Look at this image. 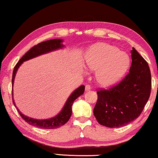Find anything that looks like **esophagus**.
Returning <instances> with one entry per match:
<instances>
[{"label":"esophagus","instance_id":"esophagus-1","mask_svg":"<svg viewBox=\"0 0 158 158\" xmlns=\"http://www.w3.org/2000/svg\"><path fill=\"white\" fill-rule=\"evenodd\" d=\"M91 89V87H90V85L89 84H87V85H85V91H88V90H90Z\"/></svg>","mask_w":158,"mask_h":158}]
</instances>
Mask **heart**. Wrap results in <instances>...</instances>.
I'll use <instances>...</instances> for the list:
<instances>
[{
    "label": "heart",
    "instance_id": "obj_1",
    "mask_svg": "<svg viewBox=\"0 0 158 158\" xmlns=\"http://www.w3.org/2000/svg\"><path fill=\"white\" fill-rule=\"evenodd\" d=\"M85 62L90 70L96 72L98 84L109 86L124 76L130 63L129 55L117 47L101 44L94 46L85 54Z\"/></svg>",
    "mask_w": 158,
    "mask_h": 158
}]
</instances>
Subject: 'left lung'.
Wrapping results in <instances>:
<instances>
[{"label":"left lung","instance_id":"obj_1","mask_svg":"<svg viewBox=\"0 0 158 158\" xmlns=\"http://www.w3.org/2000/svg\"><path fill=\"white\" fill-rule=\"evenodd\" d=\"M129 73L117 85L97 91L94 114L99 124L109 128L121 127L139 116L151 93L148 63L132 48Z\"/></svg>","mask_w":158,"mask_h":158}]
</instances>
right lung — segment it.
Instances as JSON below:
<instances>
[{"mask_svg": "<svg viewBox=\"0 0 158 158\" xmlns=\"http://www.w3.org/2000/svg\"><path fill=\"white\" fill-rule=\"evenodd\" d=\"M63 40H60V39H55V40H50L45 41V42L39 43L38 44L34 46L32 48L29 49L22 57L19 60V61L17 62L16 66L14 67V71H13V75H12V86H14V82L15 79V76H16V73L18 70L19 66L23 63V62L29 60L32 58H34L37 56H40L43 54L48 53L49 52L56 50V49H61L64 47V45L62 44ZM84 91H85V86L81 85L77 89H75L73 94L70 95L68 100H67L65 104L63 106V109L62 111L57 114V116H54V117L51 118H47V119H35V118H32L28 116L23 115L21 112L19 111L18 108L16 107V104H15L14 98H13V88H12V99L13 103L15 106V107L17 108L18 112L20 114L21 118L27 122L28 124L32 126H34L36 127H39L41 129H57L59 127L63 126L64 124H66L70 119L71 114H72V106L73 104L75 99L78 98L80 96L83 94Z\"/></svg>", "mask_w": 158, "mask_h": 158, "instance_id": "add662e5", "label": "right lung"}]
</instances>
